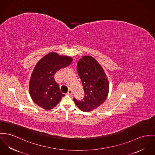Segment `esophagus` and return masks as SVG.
Segmentation results:
<instances>
[{
	"label": "esophagus",
	"instance_id": "obj_1",
	"mask_svg": "<svg viewBox=\"0 0 155 155\" xmlns=\"http://www.w3.org/2000/svg\"><path fill=\"white\" fill-rule=\"evenodd\" d=\"M72 94V91L71 90H69L67 93V94H68V95H71Z\"/></svg>",
	"mask_w": 155,
	"mask_h": 155
}]
</instances>
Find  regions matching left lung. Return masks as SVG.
Returning a JSON list of instances; mask_svg holds the SVG:
<instances>
[{
    "label": "left lung",
    "mask_w": 155,
    "mask_h": 155,
    "mask_svg": "<svg viewBox=\"0 0 155 155\" xmlns=\"http://www.w3.org/2000/svg\"><path fill=\"white\" fill-rule=\"evenodd\" d=\"M77 72L85 96L83 101H74L84 112H90L105 101L109 93V81L102 67L91 56H83L77 63Z\"/></svg>",
    "instance_id": "left-lung-1"
}]
</instances>
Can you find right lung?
<instances>
[{
  "label": "right lung",
  "instance_id": "obj_1",
  "mask_svg": "<svg viewBox=\"0 0 155 155\" xmlns=\"http://www.w3.org/2000/svg\"><path fill=\"white\" fill-rule=\"evenodd\" d=\"M72 58L51 52L42 58L35 65L31 74L29 91L36 104L45 110L53 109L65 96L54 80L55 73L70 65Z\"/></svg>",
  "mask_w": 155,
  "mask_h": 155
}]
</instances>
